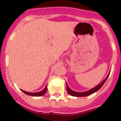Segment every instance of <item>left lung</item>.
<instances>
[{
	"label": "left lung",
	"mask_w": 121,
	"mask_h": 121,
	"mask_svg": "<svg viewBox=\"0 0 121 121\" xmlns=\"http://www.w3.org/2000/svg\"><path fill=\"white\" fill-rule=\"evenodd\" d=\"M109 75H110V73L108 74V75H107V78L104 79V81L101 82V84H99V85H98L97 86L93 88V89H90V90H88V91H86V92H75V91H73V90H72L69 87V86H67V83H66V85H67V92H68L69 94H70L71 96H78V97H80V96H86L90 95L95 93V92H96V91H98V90H99V89H101V87L103 86V84L105 83V82L106 81L107 79V78H108Z\"/></svg>",
	"instance_id": "obj_1"
}]
</instances>
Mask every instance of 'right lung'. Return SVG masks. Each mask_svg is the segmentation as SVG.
<instances>
[{
    "label": "right lung",
    "mask_w": 121,
    "mask_h": 121,
    "mask_svg": "<svg viewBox=\"0 0 121 121\" xmlns=\"http://www.w3.org/2000/svg\"><path fill=\"white\" fill-rule=\"evenodd\" d=\"M22 91L24 93H25V94L28 95L33 96H43V95L45 94L46 91H47V84L45 88H44L42 91H41V92H36V93H30V92H25V91H24V90H22Z\"/></svg>",
    "instance_id": "obj_1"
}]
</instances>
